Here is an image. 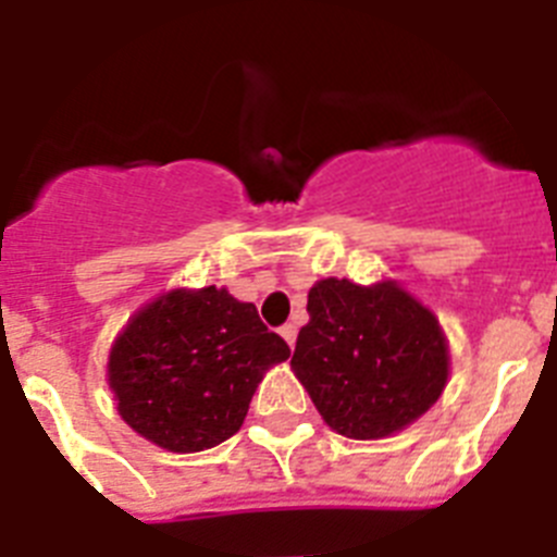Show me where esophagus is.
Returning a JSON list of instances; mask_svg holds the SVG:
<instances>
[{
  "instance_id": "obj_1",
  "label": "esophagus",
  "mask_w": 557,
  "mask_h": 557,
  "mask_svg": "<svg viewBox=\"0 0 557 557\" xmlns=\"http://www.w3.org/2000/svg\"><path fill=\"white\" fill-rule=\"evenodd\" d=\"M278 332H282V337L287 339V346L293 348L295 346V337H298V326H295V323H284V326L278 329Z\"/></svg>"
}]
</instances>
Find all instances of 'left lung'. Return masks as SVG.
<instances>
[{
    "instance_id": "left-lung-1",
    "label": "left lung",
    "mask_w": 557,
    "mask_h": 557,
    "mask_svg": "<svg viewBox=\"0 0 557 557\" xmlns=\"http://www.w3.org/2000/svg\"><path fill=\"white\" fill-rule=\"evenodd\" d=\"M307 312L289 366L339 435L376 441L405 430L444 393L441 326L396 284L323 278L309 289Z\"/></svg>"
}]
</instances>
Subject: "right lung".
<instances>
[{
	"instance_id": "1",
	"label": "right lung",
	"mask_w": 557,
	"mask_h": 557,
	"mask_svg": "<svg viewBox=\"0 0 557 557\" xmlns=\"http://www.w3.org/2000/svg\"><path fill=\"white\" fill-rule=\"evenodd\" d=\"M289 357L253 304L228 289L161 295L133 314L108 359L120 416L170 451H203L239 432L262 373Z\"/></svg>"
}]
</instances>
